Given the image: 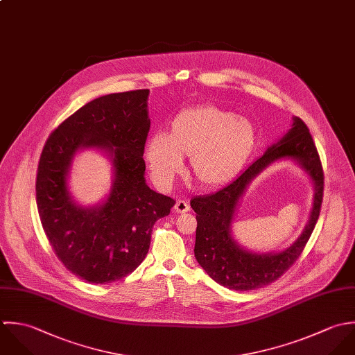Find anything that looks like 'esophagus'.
I'll return each instance as SVG.
<instances>
[{"instance_id": "obj_1", "label": "esophagus", "mask_w": 355, "mask_h": 355, "mask_svg": "<svg viewBox=\"0 0 355 355\" xmlns=\"http://www.w3.org/2000/svg\"><path fill=\"white\" fill-rule=\"evenodd\" d=\"M174 210L178 214L188 213L191 210L189 207V203L185 202V200H177L175 206H174Z\"/></svg>"}]
</instances>
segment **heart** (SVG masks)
<instances>
[{
  "mask_svg": "<svg viewBox=\"0 0 355 355\" xmlns=\"http://www.w3.org/2000/svg\"><path fill=\"white\" fill-rule=\"evenodd\" d=\"M257 141L254 125L215 105H196L178 112L168 133L145 144V159L156 185L168 188L189 156L193 180L205 188L230 181L245 164Z\"/></svg>",
  "mask_w": 355,
  "mask_h": 355,
  "instance_id": "obj_1",
  "label": "heart"
}]
</instances>
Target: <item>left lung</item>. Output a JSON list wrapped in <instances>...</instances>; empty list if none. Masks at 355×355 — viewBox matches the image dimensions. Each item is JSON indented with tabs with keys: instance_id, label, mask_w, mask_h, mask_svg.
<instances>
[{
	"instance_id": "1",
	"label": "left lung",
	"mask_w": 355,
	"mask_h": 355,
	"mask_svg": "<svg viewBox=\"0 0 355 355\" xmlns=\"http://www.w3.org/2000/svg\"><path fill=\"white\" fill-rule=\"evenodd\" d=\"M279 158L296 159L315 182L311 219L300 238L277 254H255L240 248L230 234V225L246 185L265 166ZM324 196V170L306 123L295 116L292 128L277 144L248 166L236 180L207 196H196L191 207L196 213L195 257L214 282L234 291H250L276 282L303 252L318 220Z\"/></svg>"
}]
</instances>
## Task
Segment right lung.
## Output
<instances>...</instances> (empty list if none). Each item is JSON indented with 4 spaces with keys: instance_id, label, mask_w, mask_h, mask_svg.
I'll return each instance as SVG.
<instances>
[{
    "instance_id": "obj_1",
    "label": "right lung",
    "mask_w": 355,
    "mask_h": 355,
    "mask_svg": "<svg viewBox=\"0 0 355 355\" xmlns=\"http://www.w3.org/2000/svg\"><path fill=\"white\" fill-rule=\"evenodd\" d=\"M148 94V89L130 90L85 104L49 135L40 157L35 192L44 232L66 269L87 283H114L135 272L155 222L175 205L145 184ZM80 147L104 148L113 159L112 193L98 208L75 205L67 189L71 157Z\"/></svg>"
}]
</instances>
